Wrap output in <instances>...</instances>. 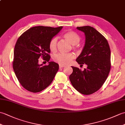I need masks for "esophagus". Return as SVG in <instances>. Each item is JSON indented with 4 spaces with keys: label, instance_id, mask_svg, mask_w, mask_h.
I'll list each match as a JSON object with an SVG mask.
<instances>
[{
    "label": "esophagus",
    "instance_id": "obj_1",
    "mask_svg": "<svg viewBox=\"0 0 125 125\" xmlns=\"http://www.w3.org/2000/svg\"><path fill=\"white\" fill-rule=\"evenodd\" d=\"M64 67H65V65H60V66H59L60 68H62Z\"/></svg>",
    "mask_w": 125,
    "mask_h": 125
}]
</instances>
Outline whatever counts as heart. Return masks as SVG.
Returning <instances> with one entry per match:
<instances>
[{"mask_svg":"<svg viewBox=\"0 0 125 125\" xmlns=\"http://www.w3.org/2000/svg\"><path fill=\"white\" fill-rule=\"evenodd\" d=\"M63 37L65 39H67L71 44L74 45V46L78 44L81 41V38L79 36L76 32L73 31H69L64 33ZM57 42V39L56 38H54L49 42V49L52 52H55L56 50ZM74 58H75V55L71 53H69V54L58 53V54L54 55L53 60L55 62L60 65H65L69 64Z\"/></svg>","mask_w":125,"mask_h":125,"instance_id":"1","label":"heart"}]
</instances>
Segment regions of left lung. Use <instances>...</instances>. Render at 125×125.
Returning <instances> with one entry per match:
<instances>
[{
  "mask_svg": "<svg viewBox=\"0 0 125 125\" xmlns=\"http://www.w3.org/2000/svg\"><path fill=\"white\" fill-rule=\"evenodd\" d=\"M84 33L85 42L77 58L79 64L87 65L83 71L72 67L69 79L77 91L85 95L97 91L108 77L111 69V50L107 40L94 27L86 26L76 28Z\"/></svg>",
  "mask_w": 125,
  "mask_h": 125,
  "instance_id": "left-lung-1",
  "label": "left lung"
}]
</instances>
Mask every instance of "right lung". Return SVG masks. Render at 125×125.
<instances>
[{
    "label": "right lung",
    "instance_id": "1",
    "mask_svg": "<svg viewBox=\"0 0 125 125\" xmlns=\"http://www.w3.org/2000/svg\"><path fill=\"white\" fill-rule=\"evenodd\" d=\"M62 28L35 26L18 38L14 47L13 68L19 82L28 91L40 92L54 79L59 65L54 62H49L47 66L39 65L38 58L42 57L49 62V42Z\"/></svg>",
    "mask_w": 125,
    "mask_h": 125
}]
</instances>
